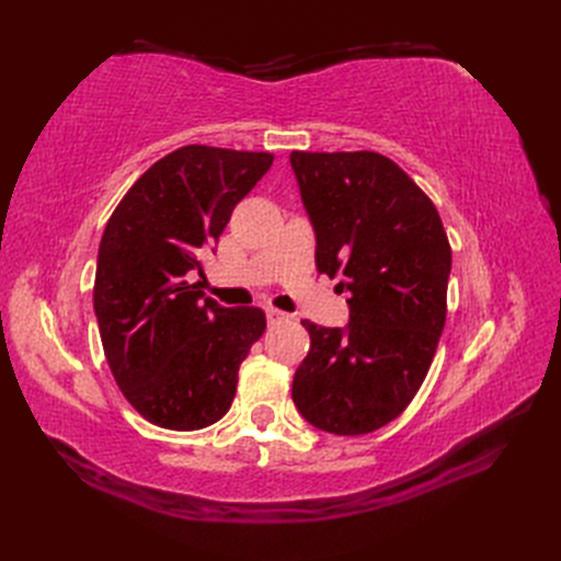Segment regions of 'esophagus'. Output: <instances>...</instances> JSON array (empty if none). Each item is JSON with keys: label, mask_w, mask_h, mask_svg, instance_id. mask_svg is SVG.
Returning a JSON list of instances; mask_svg holds the SVG:
<instances>
[{"label": "esophagus", "mask_w": 561, "mask_h": 561, "mask_svg": "<svg viewBox=\"0 0 561 561\" xmlns=\"http://www.w3.org/2000/svg\"><path fill=\"white\" fill-rule=\"evenodd\" d=\"M266 318H268V322H278V320L290 318V313H285V311L274 309V307H266Z\"/></svg>", "instance_id": "34e87169"}]
</instances>
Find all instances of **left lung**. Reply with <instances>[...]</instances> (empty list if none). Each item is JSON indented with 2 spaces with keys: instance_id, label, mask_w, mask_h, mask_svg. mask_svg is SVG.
Returning a JSON list of instances; mask_svg holds the SVG:
<instances>
[{
  "instance_id": "obj_1",
  "label": "left lung",
  "mask_w": 561,
  "mask_h": 561,
  "mask_svg": "<svg viewBox=\"0 0 561 561\" xmlns=\"http://www.w3.org/2000/svg\"><path fill=\"white\" fill-rule=\"evenodd\" d=\"M316 266L348 293L346 328L301 320L293 400L311 426L365 435L404 412L447 320L451 248L433 201L377 151H293Z\"/></svg>"
}]
</instances>
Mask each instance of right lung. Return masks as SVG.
Instances as JSON below:
<instances>
[{
	"label": "right lung",
	"instance_id": "add662e5",
	"mask_svg": "<svg viewBox=\"0 0 561 561\" xmlns=\"http://www.w3.org/2000/svg\"><path fill=\"white\" fill-rule=\"evenodd\" d=\"M271 163L268 151L180 147L138 178L105 227L93 285L100 339L124 398L154 426L198 431L222 419L264 334L262 309L219 307L186 274L201 271V250Z\"/></svg>",
	"mask_w": 561,
	"mask_h": 561
}]
</instances>
